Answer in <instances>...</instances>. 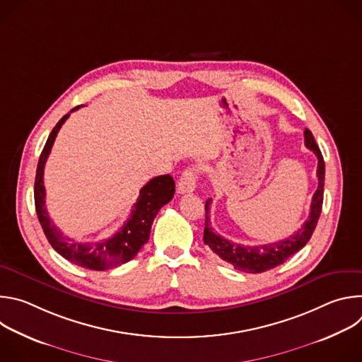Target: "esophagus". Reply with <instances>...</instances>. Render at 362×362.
I'll return each mask as SVG.
<instances>
[{
	"instance_id": "esophagus-1",
	"label": "esophagus",
	"mask_w": 362,
	"mask_h": 362,
	"mask_svg": "<svg viewBox=\"0 0 362 362\" xmlns=\"http://www.w3.org/2000/svg\"><path fill=\"white\" fill-rule=\"evenodd\" d=\"M194 187H196V170L189 168L180 176V180L177 183V193H190L194 190Z\"/></svg>"
}]
</instances>
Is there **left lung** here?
Returning a JSON list of instances; mask_svg holds the SVG:
<instances>
[{
    "label": "left lung",
    "mask_w": 362,
    "mask_h": 362,
    "mask_svg": "<svg viewBox=\"0 0 362 362\" xmlns=\"http://www.w3.org/2000/svg\"><path fill=\"white\" fill-rule=\"evenodd\" d=\"M305 146L315 153L318 158V189L313 196L311 202V212H309L308 219L298 229L293 235L274 243L268 245H257V246H245L235 242H230L221 235H218L214 228L211 226V203L212 199L206 200L204 204V232H203V242L208 245L214 253H216L221 259L230 264L235 269L246 272V274H261L276 268L278 265L284 264L288 257L302 249L308 240L311 239L315 226L318 223L321 211H322V202H324V182H325V162L322 158V153L311 133V130L305 129Z\"/></svg>",
    "instance_id": "obj_1"
}]
</instances>
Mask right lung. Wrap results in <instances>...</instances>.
<instances>
[{
  "instance_id": "add662e5",
  "label": "right lung",
  "mask_w": 362,
  "mask_h": 362,
  "mask_svg": "<svg viewBox=\"0 0 362 362\" xmlns=\"http://www.w3.org/2000/svg\"><path fill=\"white\" fill-rule=\"evenodd\" d=\"M78 107L80 106L74 107L71 112L77 110ZM69 116L70 113L60 119L53 132L49 133L40 154L34 183L35 212L47 240L56 252H59L67 261L77 267L91 271H106L132 261L141 246L148 240L154 218H156L158 212L163 206L173 199L175 180L170 175L158 176L148 180L141 187L129 219L112 238L95 242H80L66 236L48 216L45 208V189L42 175L56 136Z\"/></svg>"
}]
</instances>
